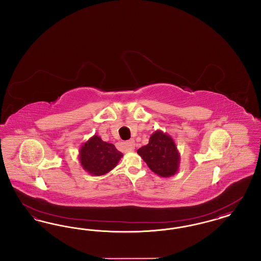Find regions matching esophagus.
I'll use <instances>...</instances> for the list:
<instances>
[{
  "label": "esophagus",
  "mask_w": 261,
  "mask_h": 261,
  "mask_svg": "<svg viewBox=\"0 0 261 261\" xmlns=\"http://www.w3.org/2000/svg\"><path fill=\"white\" fill-rule=\"evenodd\" d=\"M122 149H124L125 151H133L135 149V141L134 140H129L124 143H121Z\"/></svg>",
  "instance_id": "1"
}]
</instances>
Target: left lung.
I'll list each match as a JSON object with an SVG mask.
<instances>
[{"mask_svg": "<svg viewBox=\"0 0 261 261\" xmlns=\"http://www.w3.org/2000/svg\"><path fill=\"white\" fill-rule=\"evenodd\" d=\"M148 164L149 169L161 177H170L177 173L180 165V153L173 139L156 130L149 137V144L137 150Z\"/></svg>", "mask_w": 261, "mask_h": 261, "instance_id": "8db88e82", "label": "left lung"}]
</instances>
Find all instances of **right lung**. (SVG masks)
I'll return each instance as SVG.
<instances>
[{
    "label": "right lung",
    "mask_w": 261,
    "mask_h": 261,
    "mask_svg": "<svg viewBox=\"0 0 261 261\" xmlns=\"http://www.w3.org/2000/svg\"><path fill=\"white\" fill-rule=\"evenodd\" d=\"M123 154L111 143L103 142L97 135L91 137L79 149V162L82 168L93 176L109 173Z\"/></svg>",
    "instance_id": "right-lung-1"
}]
</instances>
